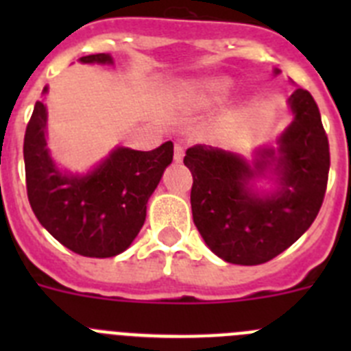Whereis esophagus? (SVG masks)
<instances>
[{
	"instance_id": "esophagus-1",
	"label": "esophagus",
	"mask_w": 351,
	"mask_h": 351,
	"mask_svg": "<svg viewBox=\"0 0 351 351\" xmlns=\"http://www.w3.org/2000/svg\"><path fill=\"white\" fill-rule=\"evenodd\" d=\"M182 158H184V147L181 144H176V147H173V160L181 163Z\"/></svg>"
}]
</instances>
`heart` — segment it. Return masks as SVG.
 I'll use <instances>...</instances> for the list:
<instances>
[{
	"instance_id": "heart-1",
	"label": "heart",
	"mask_w": 351,
	"mask_h": 351,
	"mask_svg": "<svg viewBox=\"0 0 351 351\" xmlns=\"http://www.w3.org/2000/svg\"><path fill=\"white\" fill-rule=\"evenodd\" d=\"M232 89V80L225 77H213L186 89L184 100L190 107L206 108L219 104Z\"/></svg>"
}]
</instances>
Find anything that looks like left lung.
I'll return each instance as SVG.
<instances>
[{
  "label": "left lung",
  "mask_w": 351,
  "mask_h": 351,
  "mask_svg": "<svg viewBox=\"0 0 351 351\" xmlns=\"http://www.w3.org/2000/svg\"><path fill=\"white\" fill-rule=\"evenodd\" d=\"M288 104L293 121L278 147L256 149L253 161L210 145L186 151L193 221L209 250L228 263L258 265L283 253L324 202L330 154L320 110L306 89H295ZM267 173L275 188L258 192L254 181Z\"/></svg>",
  "instance_id": "1"
}]
</instances>
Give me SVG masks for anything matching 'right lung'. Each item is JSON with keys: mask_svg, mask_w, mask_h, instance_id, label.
I'll use <instances>...</instances> for the list:
<instances>
[{"mask_svg": "<svg viewBox=\"0 0 351 351\" xmlns=\"http://www.w3.org/2000/svg\"><path fill=\"white\" fill-rule=\"evenodd\" d=\"M79 61L114 64L110 54H89ZM172 158V142L153 151L117 145L88 173L61 170L47 149V107L36 101L24 135L31 209L43 228L77 255L116 256L141 232L149 197Z\"/></svg>", "mask_w": 351, "mask_h": 351, "instance_id": "obj_1", "label": "right lung"}]
</instances>
